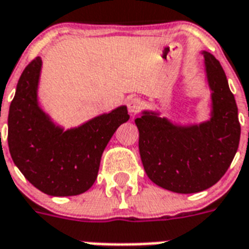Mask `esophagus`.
I'll use <instances>...</instances> for the list:
<instances>
[{
    "instance_id": "34e87169",
    "label": "esophagus",
    "mask_w": 249,
    "mask_h": 249,
    "mask_svg": "<svg viewBox=\"0 0 249 249\" xmlns=\"http://www.w3.org/2000/svg\"><path fill=\"white\" fill-rule=\"evenodd\" d=\"M127 107H128V111H130L131 114H136V113L140 110V107H142V101H140V98L138 97L130 98Z\"/></svg>"
}]
</instances>
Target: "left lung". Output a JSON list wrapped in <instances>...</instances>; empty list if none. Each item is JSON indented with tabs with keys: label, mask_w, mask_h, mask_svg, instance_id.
Here are the masks:
<instances>
[{
	"label": "left lung",
	"mask_w": 249,
	"mask_h": 249,
	"mask_svg": "<svg viewBox=\"0 0 249 249\" xmlns=\"http://www.w3.org/2000/svg\"><path fill=\"white\" fill-rule=\"evenodd\" d=\"M213 100L211 121L180 127L155 113L135 119L139 152L152 182L177 194H195L214 186L238 151L240 123L235 97L218 59L204 52Z\"/></svg>",
	"instance_id": "1"
}]
</instances>
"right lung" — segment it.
Listing matches in <instances>:
<instances>
[{
    "label": "right lung",
    "instance_id": "obj_1",
    "mask_svg": "<svg viewBox=\"0 0 249 249\" xmlns=\"http://www.w3.org/2000/svg\"><path fill=\"white\" fill-rule=\"evenodd\" d=\"M41 58L32 59L19 78L9 109L7 142L24 178L51 196H74L89 190L101 156L117 128L130 115L126 107L63 132L37 105Z\"/></svg>",
    "mask_w": 249,
    "mask_h": 249
}]
</instances>
